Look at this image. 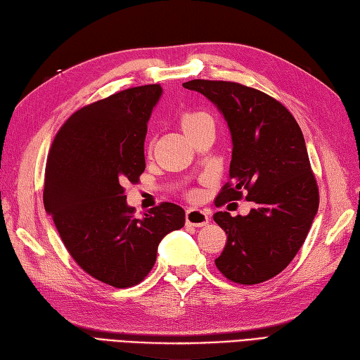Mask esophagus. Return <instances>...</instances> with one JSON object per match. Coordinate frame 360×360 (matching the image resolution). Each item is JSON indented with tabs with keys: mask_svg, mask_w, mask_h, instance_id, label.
I'll return each mask as SVG.
<instances>
[{
	"mask_svg": "<svg viewBox=\"0 0 360 360\" xmlns=\"http://www.w3.org/2000/svg\"><path fill=\"white\" fill-rule=\"evenodd\" d=\"M186 224L193 226H203L210 224V211L200 208L186 210Z\"/></svg>",
	"mask_w": 360,
	"mask_h": 360,
	"instance_id": "obj_1",
	"label": "esophagus"
}]
</instances>
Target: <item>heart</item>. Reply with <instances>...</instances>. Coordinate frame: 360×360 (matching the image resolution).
Listing matches in <instances>:
<instances>
[{
    "instance_id": "b5f03b06",
    "label": "heart",
    "mask_w": 360,
    "mask_h": 360,
    "mask_svg": "<svg viewBox=\"0 0 360 360\" xmlns=\"http://www.w3.org/2000/svg\"><path fill=\"white\" fill-rule=\"evenodd\" d=\"M211 118L207 113L202 112H189L181 116V129L185 130V134L188 135L191 130L197 129L199 126H202L203 122H210Z\"/></svg>"
}]
</instances>
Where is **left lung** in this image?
<instances>
[{"label": "left lung", "mask_w": 360, "mask_h": 360, "mask_svg": "<svg viewBox=\"0 0 360 360\" xmlns=\"http://www.w3.org/2000/svg\"><path fill=\"white\" fill-rule=\"evenodd\" d=\"M183 86L208 98L231 134L230 181L216 207L244 194L255 205L247 216L233 217L226 211L212 216L226 234L216 267L238 284L267 281L295 258L319 210V186L302 129L281 102L255 88L203 79Z\"/></svg>", "instance_id": "1"}]
</instances>
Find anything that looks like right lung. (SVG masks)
<instances>
[{"label": "right lung", "mask_w": 360, "mask_h": 360, "mask_svg": "<svg viewBox=\"0 0 360 360\" xmlns=\"http://www.w3.org/2000/svg\"><path fill=\"white\" fill-rule=\"evenodd\" d=\"M163 88L134 86L72 113L51 146L43 203L80 269L124 289L141 283L160 240L185 225V211L163 202L135 216L124 195L146 169L144 139Z\"/></svg>", "instance_id": "obj_1"}]
</instances>
